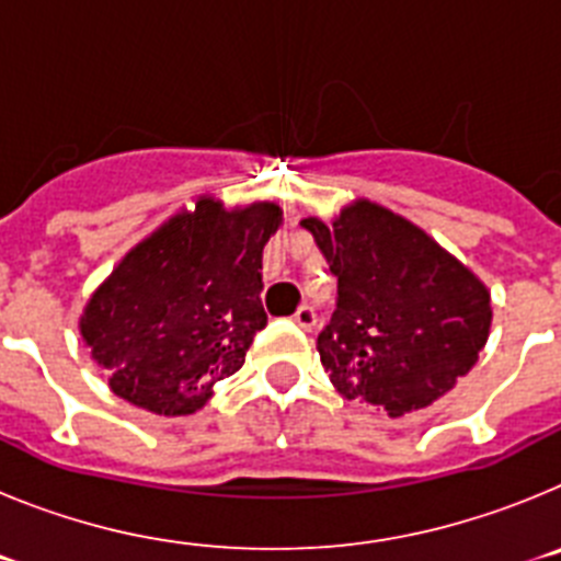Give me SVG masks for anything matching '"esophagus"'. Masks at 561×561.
<instances>
[{
	"label": "esophagus",
	"instance_id": "34e87169",
	"mask_svg": "<svg viewBox=\"0 0 561 561\" xmlns=\"http://www.w3.org/2000/svg\"><path fill=\"white\" fill-rule=\"evenodd\" d=\"M291 320H295V323L300 325L304 331H311L317 325V311L311 309V306H300V309L295 311V317H291Z\"/></svg>",
	"mask_w": 561,
	"mask_h": 561
}]
</instances>
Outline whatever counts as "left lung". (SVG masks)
Listing matches in <instances>:
<instances>
[{"mask_svg":"<svg viewBox=\"0 0 561 561\" xmlns=\"http://www.w3.org/2000/svg\"><path fill=\"white\" fill-rule=\"evenodd\" d=\"M300 227L336 277V309L317 351L345 399L404 415L472 370L489 340L492 295L458 257L368 199L342 207L331 225Z\"/></svg>","mask_w":561,"mask_h":561,"instance_id":"1","label":"left lung"}]
</instances>
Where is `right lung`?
<instances>
[{
	"label": "right lung",
	"mask_w": 561,
	"mask_h": 561,
	"mask_svg": "<svg viewBox=\"0 0 561 561\" xmlns=\"http://www.w3.org/2000/svg\"><path fill=\"white\" fill-rule=\"evenodd\" d=\"M280 221L275 202L225 210L202 196L114 266L81 317L114 396L157 415L205 408L266 325L261 257Z\"/></svg>",
	"instance_id": "add662e5"
}]
</instances>
